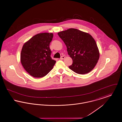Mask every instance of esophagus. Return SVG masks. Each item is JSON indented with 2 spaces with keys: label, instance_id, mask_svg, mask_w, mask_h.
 <instances>
[{
  "label": "esophagus",
  "instance_id": "esophagus-1",
  "mask_svg": "<svg viewBox=\"0 0 122 122\" xmlns=\"http://www.w3.org/2000/svg\"><path fill=\"white\" fill-rule=\"evenodd\" d=\"M65 59V56H61L60 58V60H63Z\"/></svg>",
  "mask_w": 122,
  "mask_h": 122
}]
</instances>
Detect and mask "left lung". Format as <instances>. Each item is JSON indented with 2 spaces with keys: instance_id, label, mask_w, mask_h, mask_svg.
Masks as SVG:
<instances>
[{
  "instance_id": "left-lung-1",
  "label": "left lung",
  "mask_w": 122,
  "mask_h": 122,
  "mask_svg": "<svg viewBox=\"0 0 122 122\" xmlns=\"http://www.w3.org/2000/svg\"><path fill=\"white\" fill-rule=\"evenodd\" d=\"M66 46L73 63L68 66L75 73L83 75L90 72L99 58V52L94 38L88 33L70 28L58 33Z\"/></svg>"
}]
</instances>
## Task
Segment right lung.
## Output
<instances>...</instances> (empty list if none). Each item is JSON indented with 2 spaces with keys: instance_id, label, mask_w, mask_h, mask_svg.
Returning a JSON list of instances; mask_svg holds the SVG:
<instances>
[{
  "instance_id": "1",
  "label": "right lung",
  "mask_w": 122,
  "mask_h": 122,
  "mask_svg": "<svg viewBox=\"0 0 122 122\" xmlns=\"http://www.w3.org/2000/svg\"><path fill=\"white\" fill-rule=\"evenodd\" d=\"M53 38L52 33H38L23 46L21 64L26 71L34 77L46 76L56 64V61L51 57L52 51L49 47Z\"/></svg>"
}]
</instances>
